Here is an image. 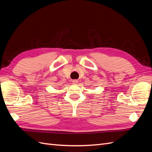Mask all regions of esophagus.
<instances>
[{"label": "esophagus", "mask_w": 152, "mask_h": 152, "mask_svg": "<svg viewBox=\"0 0 152 152\" xmlns=\"http://www.w3.org/2000/svg\"><path fill=\"white\" fill-rule=\"evenodd\" d=\"M78 82H79L78 81V80H72V82L73 84H77V83H78Z\"/></svg>", "instance_id": "obj_1"}]
</instances>
